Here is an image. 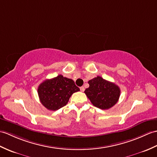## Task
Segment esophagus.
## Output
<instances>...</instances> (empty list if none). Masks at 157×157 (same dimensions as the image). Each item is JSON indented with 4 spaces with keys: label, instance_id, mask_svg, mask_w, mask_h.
Returning <instances> with one entry per match:
<instances>
[{
    "label": "esophagus",
    "instance_id": "esophagus-1",
    "mask_svg": "<svg viewBox=\"0 0 157 157\" xmlns=\"http://www.w3.org/2000/svg\"><path fill=\"white\" fill-rule=\"evenodd\" d=\"M84 90H85L84 87H83V86H82V87H80V91H81V92H84Z\"/></svg>",
    "mask_w": 157,
    "mask_h": 157
}]
</instances>
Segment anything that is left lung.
Masks as SVG:
<instances>
[{"label": "left lung", "instance_id": "obj_1", "mask_svg": "<svg viewBox=\"0 0 157 157\" xmlns=\"http://www.w3.org/2000/svg\"><path fill=\"white\" fill-rule=\"evenodd\" d=\"M89 87L84 91L92 104L101 110H108L118 102L120 96V87L100 76L88 82Z\"/></svg>", "mask_w": 157, "mask_h": 157}]
</instances>
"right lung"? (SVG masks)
I'll use <instances>...</instances> for the list:
<instances>
[{"label":"right lung","mask_w":157,"mask_h":157,"mask_svg":"<svg viewBox=\"0 0 157 157\" xmlns=\"http://www.w3.org/2000/svg\"><path fill=\"white\" fill-rule=\"evenodd\" d=\"M79 91L71 79L59 75L46 79L38 87L41 103L49 110L56 111L66 105L74 93Z\"/></svg>","instance_id":"right-lung-1"}]
</instances>
